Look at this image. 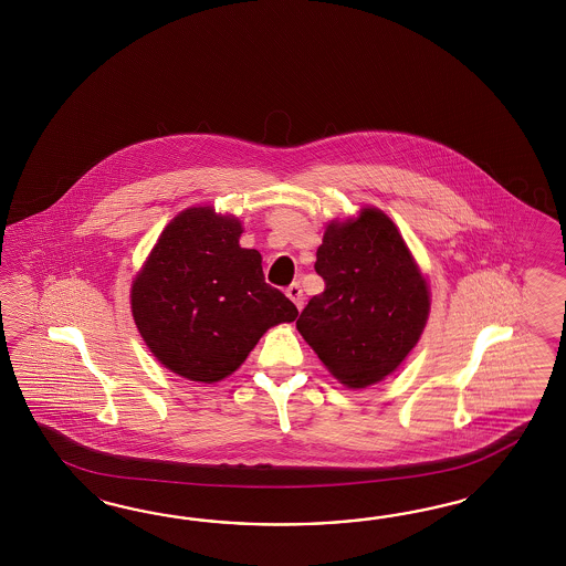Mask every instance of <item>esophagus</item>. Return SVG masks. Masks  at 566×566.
I'll return each instance as SVG.
<instances>
[{
	"instance_id": "1",
	"label": "esophagus",
	"mask_w": 566,
	"mask_h": 566,
	"mask_svg": "<svg viewBox=\"0 0 566 566\" xmlns=\"http://www.w3.org/2000/svg\"><path fill=\"white\" fill-rule=\"evenodd\" d=\"M286 294H289V298L296 305L298 311L305 307V294H303V289H301L298 282H292L291 286L286 289Z\"/></svg>"
}]
</instances>
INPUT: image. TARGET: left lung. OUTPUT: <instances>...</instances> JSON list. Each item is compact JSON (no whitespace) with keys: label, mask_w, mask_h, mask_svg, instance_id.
Listing matches in <instances>:
<instances>
[{"label":"left lung","mask_w":566,"mask_h":566,"mask_svg":"<svg viewBox=\"0 0 566 566\" xmlns=\"http://www.w3.org/2000/svg\"><path fill=\"white\" fill-rule=\"evenodd\" d=\"M315 272L326 289L296 319L308 346L350 388L392 374L429 313L428 284L392 220L363 209L355 222L329 223Z\"/></svg>","instance_id":"1"}]
</instances>
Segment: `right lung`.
<instances>
[{"label": "right lung", "instance_id": "obj_1", "mask_svg": "<svg viewBox=\"0 0 566 566\" xmlns=\"http://www.w3.org/2000/svg\"><path fill=\"white\" fill-rule=\"evenodd\" d=\"M237 218L192 207L176 216L133 284V315L157 359L192 381H220L277 324L291 298L265 282L261 255L239 244Z\"/></svg>", "mask_w": 566, "mask_h": 566}]
</instances>
